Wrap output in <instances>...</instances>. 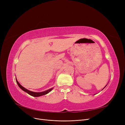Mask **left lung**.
I'll list each match as a JSON object with an SVG mask.
<instances>
[{"instance_id":"8db88e82","label":"left lung","mask_w":125,"mask_h":125,"mask_svg":"<svg viewBox=\"0 0 125 125\" xmlns=\"http://www.w3.org/2000/svg\"><path fill=\"white\" fill-rule=\"evenodd\" d=\"M103 89H104V88H103Z\"/></svg>"}]
</instances>
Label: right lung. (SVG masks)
I'll list each match as a JSON object with an SVG mask.
<instances>
[{
  "mask_svg": "<svg viewBox=\"0 0 125 125\" xmlns=\"http://www.w3.org/2000/svg\"><path fill=\"white\" fill-rule=\"evenodd\" d=\"M16 82L17 83V84L18 85V86L20 87V88L23 90L24 91V92H26L27 93H28L29 95H31V96H34V97H38V96H42V95H45V94H46L47 93H48L50 92H51V91L53 89V88H51L50 89H48L46 91H45L44 92H32V91H29L27 89H26L25 88H24L23 86H22L18 82V81H17V80H16Z\"/></svg>",
  "mask_w": 125,
  "mask_h": 125,
  "instance_id": "obj_1",
  "label": "right lung"
}]
</instances>
